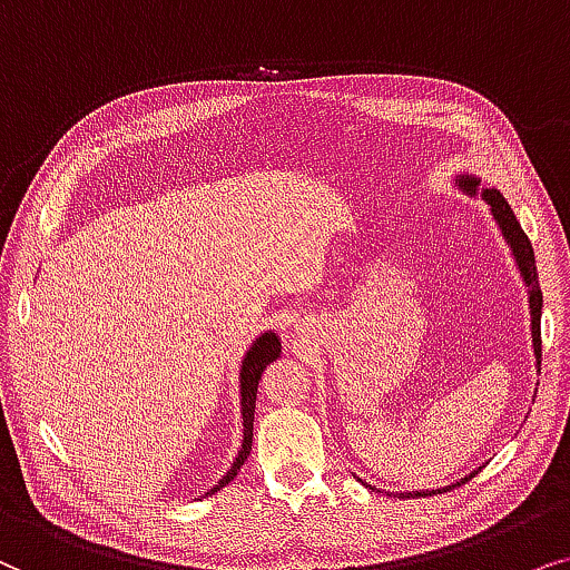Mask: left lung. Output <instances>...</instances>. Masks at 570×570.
<instances>
[{
    "label": "left lung",
    "instance_id": "obj_1",
    "mask_svg": "<svg viewBox=\"0 0 570 570\" xmlns=\"http://www.w3.org/2000/svg\"><path fill=\"white\" fill-rule=\"evenodd\" d=\"M456 185L464 189L469 195H476V189H480V179L472 177V174H461L456 177ZM482 200L490 206V214L495 218V224L500 226V234H503V239L508 242V247H511V255L515 261V268L521 271V278L523 284L529 286L527 294H529V315H532V346H534V356H537V367H542V328H540V321H542V289H540V276H537V263H534V249H532V242H529L527 234H523L521 224L515 222L511 206L505 203V197L498 193V189H482ZM474 476V472L464 476V480L456 482V484H449V488L443 490H453L459 488V484L469 482ZM373 490V488H370ZM440 490H412V492H399V498H422V495H438Z\"/></svg>",
    "mask_w": 570,
    "mask_h": 570
}]
</instances>
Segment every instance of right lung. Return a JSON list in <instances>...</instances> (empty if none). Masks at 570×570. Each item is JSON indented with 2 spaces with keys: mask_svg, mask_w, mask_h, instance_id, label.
Segmentation results:
<instances>
[{
  "mask_svg": "<svg viewBox=\"0 0 570 570\" xmlns=\"http://www.w3.org/2000/svg\"><path fill=\"white\" fill-rule=\"evenodd\" d=\"M281 354V338L276 333H263V336L255 338V344L249 346V352L245 354V360H242V370H239V404H242V449L237 453V459H234V464L229 472H226L222 480H218L216 488H210L206 495H214L222 488H226L237 472L245 464L249 451H253V422H255V399H257V383H261V375L263 370L268 367L271 362H276Z\"/></svg>",
  "mask_w": 570,
  "mask_h": 570,
  "instance_id": "obj_1",
  "label": "right lung"
}]
</instances>
